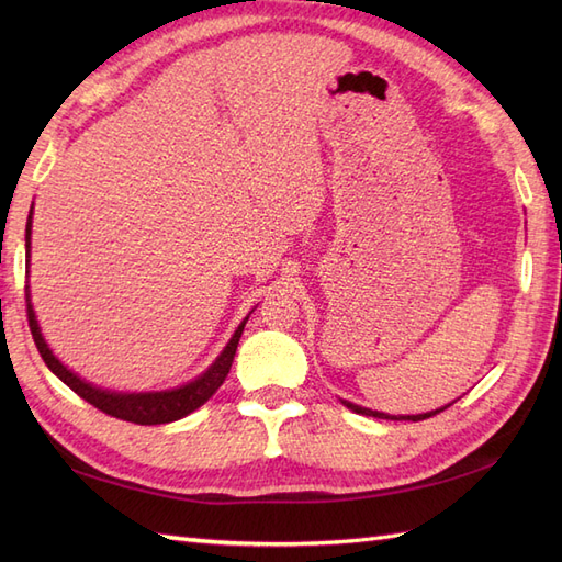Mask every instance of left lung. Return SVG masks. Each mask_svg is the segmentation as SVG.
<instances>
[{"label":"left lung","instance_id":"left-lung-1","mask_svg":"<svg viewBox=\"0 0 562 562\" xmlns=\"http://www.w3.org/2000/svg\"><path fill=\"white\" fill-rule=\"evenodd\" d=\"M349 411H353V413H359V415H366V417H378V419H411V422H419V419H427V417H434V415H438L440 411H446V407H450V405H446V407H440V411H431V413H424V415H384V413H378V411H368V407H361V405H356V403H349V401H342Z\"/></svg>","mask_w":562,"mask_h":562}]
</instances>
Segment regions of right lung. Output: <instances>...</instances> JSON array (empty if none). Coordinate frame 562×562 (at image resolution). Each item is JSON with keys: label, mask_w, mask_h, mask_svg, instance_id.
<instances>
[{"label": "right lung", "mask_w": 562, "mask_h": 562, "mask_svg": "<svg viewBox=\"0 0 562 562\" xmlns=\"http://www.w3.org/2000/svg\"><path fill=\"white\" fill-rule=\"evenodd\" d=\"M30 234H32V211L27 215V227H25V248H27V267H30ZM25 302H27V323H30V333L32 339L42 353L44 363L48 366V370L54 372L58 380H63L67 386H70L77 396H81L87 403H91L98 411H103L105 415H112L116 419L124 422H133V424H145V427H151V424H168L182 419L190 413H194L196 407H201L206 403L215 391L220 389V384L225 382L227 372L232 368L236 347H239V339L244 333V326L248 316L241 321V326L236 328V333L232 335V339L227 342V347L223 349V353L217 356L215 363L199 375L196 380L187 382L178 389H168V391H147V394H116V391H108L93 386L89 382H83L81 378H77L72 370H67L54 351L48 349V345L44 342L40 323L35 316V310H32L30 302V285H25Z\"/></svg>", "instance_id": "obj_1"}]
</instances>
